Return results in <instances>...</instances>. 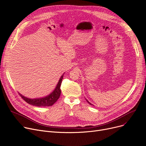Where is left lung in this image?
I'll return each mask as SVG.
<instances>
[{
  "label": "left lung",
  "instance_id": "left-lung-1",
  "mask_svg": "<svg viewBox=\"0 0 146 146\" xmlns=\"http://www.w3.org/2000/svg\"><path fill=\"white\" fill-rule=\"evenodd\" d=\"M86 100H87V102H88V103H89V104H90V105H92V103H90V102H88V100H87V99H86Z\"/></svg>",
  "mask_w": 146,
  "mask_h": 146
}]
</instances>
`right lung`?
I'll list each match as a JSON object with an SVG mask.
<instances>
[{"label":"right lung","mask_w":146,"mask_h":146,"mask_svg":"<svg viewBox=\"0 0 146 146\" xmlns=\"http://www.w3.org/2000/svg\"><path fill=\"white\" fill-rule=\"evenodd\" d=\"M64 74L60 77L59 80V82L57 84V86L53 91L50 94H48L46 97H44V98H37V99H29V98H26V97H24L20 93H19V94L24 99V100H25L27 103L30 104V105H34L36 106H38V107L51 106L58 100V99L60 97V93H61L60 87L62 81V79H63Z\"/></svg>","instance_id":"1"}]
</instances>
